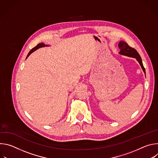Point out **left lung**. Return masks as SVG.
Masks as SVG:
<instances>
[{
  "label": "left lung",
  "instance_id": "8db88e82",
  "mask_svg": "<svg viewBox=\"0 0 158 158\" xmlns=\"http://www.w3.org/2000/svg\"><path fill=\"white\" fill-rule=\"evenodd\" d=\"M119 48L120 49L119 54H121L122 55L126 56L136 58L138 60V61L139 62V63L140 64L143 71L144 72V73H146L145 69L143 66L141 58L136 49L130 47L126 42H125L124 41H120V42L119 44Z\"/></svg>",
  "mask_w": 158,
  "mask_h": 158
}]
</instances>
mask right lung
<instances>
[{
	"mask_svg": "<svg viewBox=\"0 0 158 158\" xmlns=\"http://www.w3.org/2000/svg\"><path fill=\"white\" fill-rule=\"evenodd\" d=\"M45 46H47V45H45L44 44H43V43H40V44H39L38 45H37V46L35 47V48H32L31 50V51L29 52V54H27V57H26V59L29 57V56L31 54V53H32L34 51H35V50H37V49H39V48H44V47H45Z\"/></svg>",
	"mask_w": 158,
	"mask_h": 158,
	"instance_id": "obj_1",
	"label": "right lung"
}]
</instances>
